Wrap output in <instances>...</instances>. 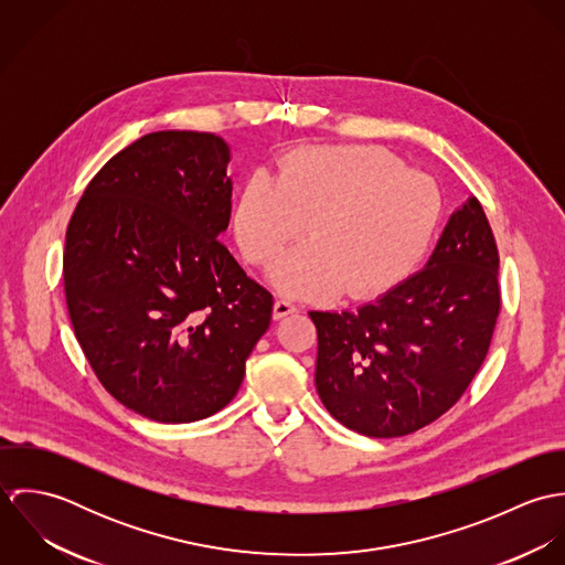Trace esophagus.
I'll use <instances>...</instances> for the list:
<instances>
[{
	"label": "esophagus",
	"instance_id": "1",
	"mask_svg": "<svg viewBox=\"0 0 565 565\" xmlns=\"http://www.w3.org/2000/svg\"><path fill=\"white\" fill-rule=\"evenodd\" d=\"M296 311H298V307L291 300H287V298H278L274 302V320H282V318H287V316H291Z\"/></svg>",
	"mask_w": 565,
	"mask_h": 565
}]
</instances>
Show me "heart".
<instances>
[{
  "instance_id": "obj_1",
  "label": "heart",
  "mask_w": 565,
  "mask_h": 565,
  "mask_svg": "<svg viewBox=\"0 0 565 565\" xmlns=\"http://www.w3.org/2000/svg\"><path fill=\"white\" fill-rule=\"evenodd\" d=\"M441 220L437 182L372 146H309L278 173L252 171L239 186L233 228L243 256L267 267L287 252L271 282L289 296H376L426 256ZM310 226H306V222Z\"/></svg>"
}]
</instances>
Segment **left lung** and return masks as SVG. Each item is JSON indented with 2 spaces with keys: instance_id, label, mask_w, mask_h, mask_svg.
I'll list each match as a JSON object with an SVG mask.
<instances>
[{
  "instance_id": "1",
  "label": "left lung",
  "mask_w": 565,
  "mask_h": 565,
  "mask_svg": "<svg viewBox=\"0 0 565 565\" xmlns=\"http://www.w3.org/2000/svg\"><path fill=\"white\" fill-rule=\"evenodd\" d=\"M498 247L483 206L457 209L422 271L354 311H311L328 413L367 437H403L457 403L500 313Z\"/></svg>"
}]
</instances>
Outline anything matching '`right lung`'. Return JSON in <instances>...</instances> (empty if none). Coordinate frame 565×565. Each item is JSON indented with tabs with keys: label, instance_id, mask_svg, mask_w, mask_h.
Returning a JSON list of instances; mask_svg holds the SVG:
<instances>
[{
	"label": "right lung",
	"instance_id": "add662e5",
	"mask_svg": "<svg viewBox=\"0 0 565 565\" xmlns=\"http://www.w3.org/2000/svg\"><path fill=\"white\" fill-rule=\"evenodd\" d=\"M228 161L211 132L146 135L93 175L67 228L82 352L115 401L162 424L231 403L271 320V294L217 242L231 222Z\"/></svg>",
	"mask_w": 565,
	"mask_h": 565
}]
</instances>
